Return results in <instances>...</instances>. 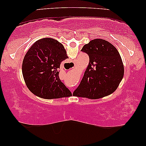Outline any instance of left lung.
<instances>
[{
	"label": "left lung",
	"instance_id": "obj_1",
	"mask_svg": "<svg viewBox=\"0 0 146 146\" xmlns=\"http://www.w3.org/2000/svg\"><path fill=\"white\" fill-rule=\"evenodd\" d=\"M82 52L89 56V64L74 95L98 99L113 93L123 78L124 68L118 51L103 39H94Z\"/></svg>",
	"mask_w": 146,
	"mask_h": 146
}]
</instances>
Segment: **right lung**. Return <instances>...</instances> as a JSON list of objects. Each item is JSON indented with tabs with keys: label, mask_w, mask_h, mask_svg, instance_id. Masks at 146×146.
I'll return each instance as SVG.
<instances>
[{
	"label": "right lung",
	"mask_w": 146,
	"mask_h": 146,
	"mask_svg": "<svg viewBox=\"0 0 146 146\" xmlns=\"http://www.w3.org/2000/svg\"><path fill=\"white\" fill-rule=\"evenodd\" d=\"M68 58L64 46L51 38L40 39L33 44L23 62L26 85L37 96L60 98L72 95L59 78L60 63Z\"/></svg>",
	"instance_id": "obj_1"
}]
</instances>
